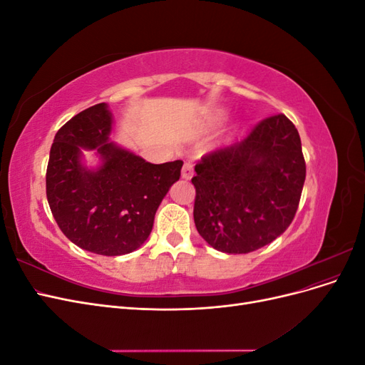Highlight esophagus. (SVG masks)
<instances>
[{
	"label": "esophagus",
	"instance_id": "esophagus-1",
	"mask_svg": "<svg viewBox=\"0 0 365 365\" xmlns=\"http://www.w3.org/2000/svg\"><path fill=\"white\" fill-rule=\"evenodd\" d=\"M181 176L184 180H190L193 176V164L192 163H184L182 170H181Z\"/></svg>",
	"mask_w": 365,
	"mask_h": 365
}]
</instances>
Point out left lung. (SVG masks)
Masks as SVG:
<instances>
[{
    "instance_id": "8db88e82",
    "label": "left lung",
    "mask_w": 365,
    "mask_h": 365,
    "mask_svg": "<svg viewBox=\"0 0 365 365\" xmlns=\"http://www.w3.org/2000/svg\"><path fill=\"white\" fill-rule=\"evenodd\" d=\"M193 219L210 247L247 254L289 227L306 178L302 140L292 121L272 115L233 146L195 165Z\"/></svg>"
}]
</instances>
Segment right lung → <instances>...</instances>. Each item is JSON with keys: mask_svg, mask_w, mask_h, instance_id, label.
<instances>
[{"mask_svg": "<svg viewBox=\"0 0 365 365\" xmlns=\"http://www.w3.org/2000/svg\"><path fill=\"white\" fill-rule=\"evenodd\" d=\"M113 113L98 103L68 120L53 140L47 200L62 233L101 256L135 251L149 237L157 210L180 180L182 161L152 164L111 141ZM83 150L99 163L88 168Z\"/></svg>", "mask_w": 365, "mask_h": 365, "instance_id": "add662e5", "label": "right lung"}]
</instances>
